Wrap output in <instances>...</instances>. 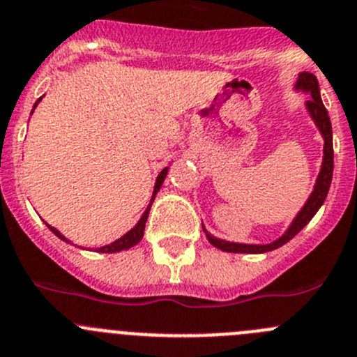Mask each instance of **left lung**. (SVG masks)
Segmentation results:
<instances>
[{
    "instance_id": "left-lung-1",
    "label": "left lung",
    "mask_w": 357,
    "mask_h": 357,
    "mask_svg": "<svg viewBox=\"0 0 357 357\" xmlns=\"http://www.w3.org/2000/svg\"><path fill=\"white\" fill-rule=\"evenodd\" d=\"M294 91L308 93L312 96V100L305 103L306 112L310 114L312 121L315 123L317 130L321 132L322 139H324V148H322V163L321 171H319L317 179H315L314 190L312 194L308 195L306 202L303 204V208L299 209L298 215L292 218V222L289 224V227L285 229V232L280 238H276L275 241L266 243V245H250V243H234V241H225V239H220L216 236H213L208 229L202 224V229L206 232V238L211 243L215 248L222 250V252H229V254H266V252H271V250L280 248L284 246L285 243L291 241L299 231L306 227L310 220L314 218L315 213L321 209V206L324 204L326 197H328L329 186H331L333 179V130H331V121H329V114L326 111L324 103L321 98V88H319V81L314 73L301 72L299 73L298 81L294 84Z\"/></svg>"
}]
</instances>
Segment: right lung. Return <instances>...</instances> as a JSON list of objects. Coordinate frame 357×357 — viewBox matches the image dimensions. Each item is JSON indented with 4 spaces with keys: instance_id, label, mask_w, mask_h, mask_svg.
I'll return each mask as SVG.
<instances>
[{
    "instance_id": "1",
    "label": "right lung",
    "mask_w": 357,
    "mask_h": 357,
    "mask_svg": "<svg viewBox=\"0 0 357 357\" xmlns=\"http://www.w3.org/2000/svg\"><path fill=\"white\" fill-rule=\"evenodd\" d=\"M42 98H43V96H40V98L36 100V102H35V105H33V111H35V107H36V105H38V103L42 102ZM33 111H31V114H33ZM167 172H169V165H167V167H163L162 171H160L158 178H156V181H155V188H153L151 201H149L148 208L144 209V213H142V216H141V218H139V222H137V224L133 225V227L130 229V231L126 232V234H123L121 238H118V239H116V241H112V243H109V245H103V246H98V248H95V252H100V254H116V252H123V250H128V248H132V246H135V245H137V243H141L142 236H144V229H146V220H148L149 209H151V204H153V201H155L156 194H158V192H160V188H162L163 181H165V178H167ZM47 227L51 229V231L54 232V234L58 236L59 239H63V241H66V243H70V245H73V243L70 241V239H66L65 236H63L61 232L58 231V229L51 227V225H49V224H47Z\"/></svg>"
}]
</instances>
